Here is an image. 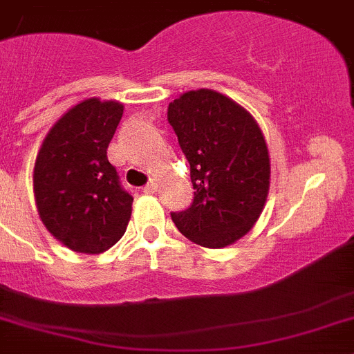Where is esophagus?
Here are the masks:
<instances>
[{"label": "esophagus", "mask_w": 354, "mask_h": 354, "mask_svg": "<svg viewBox=\"0 0 354 354\" xmlns=\"http://www.w3.org/2000/svg\"><path fill=\"white\" fill-rule=\"evenodd\" d=\"M156 183H154V180H149V183L146 184V186L142 187V191L144 193H147V194H151V193H154V191H156Z\"/></svg>", "instance_id": "34e87169"}]
</instances>
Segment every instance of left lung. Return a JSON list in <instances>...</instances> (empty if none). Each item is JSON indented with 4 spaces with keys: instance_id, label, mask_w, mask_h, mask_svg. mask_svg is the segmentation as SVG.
<instances>
[{
    "instance_id": "8db88e82",
    "label": "left lung",
    "mask_w": 354,
    "mask_h": 354,
    "mask_svg": "<svg viewBox=\"0 0 354 354\" xmlns=\"http://www.w3.org/2000/svg\"><path fill=\"white\" fill-rule=\"evenodd\" d=\"M171 124L189 161L194 198L170 212L194 243L222 248L250 231L269 189V154L254 118L214 90L187 92L168 104Z\"/></svg>"
}]
</instances>
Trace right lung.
<instances>
[{"mask_svg":"<svg viewBox=\"0 0 354 354\" xmlns=\"http://www.w3.org/2000/svg\"><path fill=\"white\" fill-rule=\"evenodd\" d=\"M121 116V104L85 100L53 124L36 158L39 217L74 252H106L123 236L130 221L133 198L107 160Z\"/></svg>","mask_w":354,"mask_h":354,"instance_id":"obj_1","label":"right lung"}]
</instances>
